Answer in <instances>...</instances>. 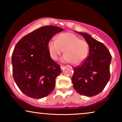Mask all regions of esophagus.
Returning a JSON list of instances; mask_svg holds the SVG:
<instances>
[{"label": "esophagus", "instance_id": "34e87169", "mask_svg": "<svg viewBox=\"0 0 122 122\" xmlns=\"http://www.w3.org/2000/svg\"><path fill=\"white\" fill-rule=\"evenodd\" d=\"M60 67H61V69H64V65H61V66H60Z\"/></svg>", "mask_w": 122, "mask_h": 122}]
</instances>
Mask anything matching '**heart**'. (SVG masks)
I'll return each instance as SVG.
<instances>
[{
	"instance_id": "heart-1",
	"label": "heart",
	"mask_w": 122,
	"mask_h": 122,
	"mask_svg": "<svg viewBox=\"0 0 122 122\" xmlns=\"http://www.w3.org/2000/svg\"><path fill=\"white\" fill-rule=\"evenodd\" d=\"M48 50L52 59L57 60L65 50L62 57L65 62L77 65L86 59L89 53V45L85 41L80 40L72 33L60 34L57 40H50L47 44Z\"/></svg>"
}]
</instances>
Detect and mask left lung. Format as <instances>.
Returning <instances> with one entry per match:
<instances>
[{"mask_svg":"<svg viewBox=\"0 0 122 122\" xmlns=\"http://www.w3.org/2000/svg\"><path fill=\"white\" fill-rule=\"evenodd\" d=\"M78 33L89 45V53L81 64L74 68L71 80L79 94L91 97L100 93L110 79L111 55L103 43L86 33Z\"/></svg>","mask_w":122,"mask_h":122,"instance_id":"obj_1","label":"left lung"}]
</instances>
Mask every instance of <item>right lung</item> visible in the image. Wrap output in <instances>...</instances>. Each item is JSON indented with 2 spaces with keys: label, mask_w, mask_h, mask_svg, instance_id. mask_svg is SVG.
Masks as SVG:
<instances>
[{
  "label": "right lung",
  "mask_w": 122,
  "mask_h": 122,
  "mask_svg": "<svg viewBox=\"0 0 122 122\" xmlns=\"http://www.w3.org/2000/svg\"><path fill=\"white\" fill-rule=\"evenodd\" d=\"M63 30L57 26H43L16 43L12 54V75L18 88L26 96L41 99L54 90L56 78L61 69L50 57L47 44Z\"/></svg>",
  "instance_id": "right-lung-1"
}]
</instances>
